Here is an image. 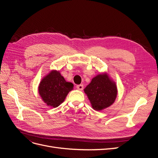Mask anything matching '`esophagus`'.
<instances>
[{"label": "esophagus", "mask_w": 158, "mask_h": 158, "mask_svg": "<svg viewBox=\"0 0 158 158\" xmlns=\"http://www.w3.org/2000/svg\"><path fill=\"white\" fill-rule=\"evenodd\" d=\"M76 88H77V89H79V90H82L83 88H84V85L83 84L77 85H76Z\"/></svg>", "instance_id": "1"}]
</instances>
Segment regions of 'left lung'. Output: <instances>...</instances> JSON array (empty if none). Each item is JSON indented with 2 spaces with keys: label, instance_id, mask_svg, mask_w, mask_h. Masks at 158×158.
<instances>
[{
  "label": "left lung",
  "instance_id": "8db88e82",
  "mask_svg": "<svg viewBox=\"0 0 158 158\" xmlns=\"http://www.w3.org/2000/svg\"><path fill=\"white\" fill-rule=\"evenodd\" d=\"M94 109L102 111L114 103L117 95L116 84L107 74L94 77L84 89Z\"/></svg>",
  "mask_w": 158,
  "mask_h": 158
}]
</instances>
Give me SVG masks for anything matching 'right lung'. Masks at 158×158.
<instances>
[{"label":"right lung","instance_id":"add662e5","mask_svg":"<svg viewBox=\"0 0 158 158\" xmlns=\"http://www.w3.org/2000/svg\"><path fill=\"white\" fill-rule=\"evenodd\" d=\"M73 87V84L66 82L59 71L52 70L41 80L39 94L47 106L55 108L64 101Z\"/></svg>","mask_w":158,"mask_h":158}]
</instances>
